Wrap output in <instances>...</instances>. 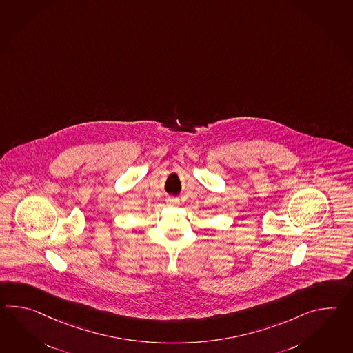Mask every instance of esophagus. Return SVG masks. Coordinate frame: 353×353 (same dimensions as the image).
I'll return each instance as SVG.
<instances>
[{
    "label": "esophagus",
    "mask_w": 353,
    "mask_h": 353,
    "mask_svg": "<svg viewBox=\"0 0 353 353\" xmlns=\"http://www.w3.org/2000/svg\"><path fill=\"white\" fill-rule=\"evenodd\" d=\"M167 203L171 205H177L179 203H180V200H179V197L171 196V197H168V199H167Z\"/></svg>",
    "instance_id": "esophagus-1"
}]
</instances>
